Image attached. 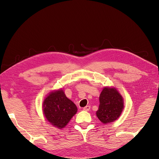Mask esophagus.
I'll use <instances>...</instances> for the list:
<instances>
[{
	"mask_svg": "<svg viewBox=\"0 0 159 159\" xmlns=\"http://www.w3.org/2000/svg\"><path fill=\"white\" fill-rule=\"evenodd\" d=\"M90 108H91V107L89 105H87V106H86V107H85L83 108V110L84 111H89L90 110Z\"/></svg>",
	"mask_w": 159,
	"mask_h": 159,
	"instance_id": "34e87169",
	"label": "esophagus"
}]
</instances>
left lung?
<instances>
[{
  "instance_id": "obj_1",
  "label": "left lung",
  "mask_w": 159,
  "mask_h": 159,
  "mask_svg": "<svg viewBox=\"0 0 159 159\" xmlns=\"http://www.w3.org/2000/svg\"><path fill=\"white\" fill-rule=\"evenodd\" d=\"M96 116L104 124L113 122L120 117L124 109L123 98L115 88L105 87L99 98Z\"/></svg>"
}]
</instances>
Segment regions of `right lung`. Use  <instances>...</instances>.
Here are the masks:
<instances>
[{
	"label": "right lung",
	"mask_w": 159,
	"mask_h": 159,
	"mask_svg": "<svg viewBox=\"0 0 159 159\" xmlns=\"http://www.w3.org/2000/svg\"><path fill=\"white\" fill-rule=\"evenodd\" d=\"M43 111L49 122L59 128L65 127L77 112V107L61 89L52 92L43 101Z\"/></svg>",
	"instance_id": "1"
}]
</instances>
